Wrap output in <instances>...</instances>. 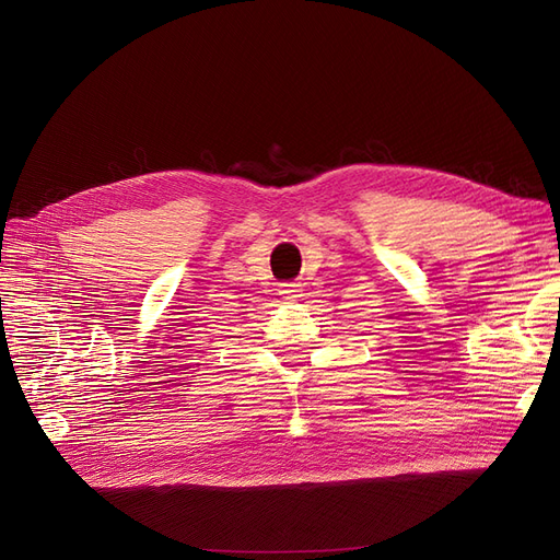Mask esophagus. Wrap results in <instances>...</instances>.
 <instances>
[{"label": "esophagus", "mask_w": 560, "mask_h": 560, "mask_svg": "<svg viewBox=\"0 0 560 560\" xmlns=\"http://www.w3.org/2000/svg\"><path fill=\"white\" fill-rule=\"evenodd\" d=\"M279 295L285 300V302H298L302 298V285L300 283H281L279 288Z\"/></svg>", "instance_id": "34e87169"}]
</instances>
